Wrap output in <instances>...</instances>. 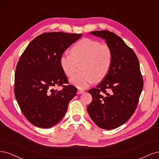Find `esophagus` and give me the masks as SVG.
Instances as JSON below:
<instances>
[{"label": "esophagus", "mask_w": 159, "mask_h": 159, "mask_svg": "<svg viewBox=\"0 0 159 159\" xmlns=\"http://www.w3.org/2000/svg\"><path fill=\"white\" fill-rule=\"evenodd\" d=\"M84 92V90L78 89V91H77V93H78V94H81V93H83Z\"/></svg>", "instance_id": "esophagus-1"}]
</instances>
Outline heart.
Returning <instances> with one entry per match:
<instances>
[{"label": "heart", "instance_id": "obj_1", "mask_svg": "<svg viewBox=\"0 0 159 159\" xmlns=\"http://www.w3.org/2000/svg\"><path fill=\"white\" fill-rule=\"evenodd\" d=\"M113 62V52L107 44L90 38H84L73 46L71 53L60 56V64L68 77L74 75L78 64L83 63L81 71L70 79V83L80 89L100 81L108 74Z\"/></svg>", "mask_w": 159, "mask_h": 159}]
</instances>
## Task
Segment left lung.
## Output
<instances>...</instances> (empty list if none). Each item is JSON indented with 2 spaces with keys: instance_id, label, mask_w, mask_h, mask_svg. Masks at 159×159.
I'll return each mask as SVG.
<instances>
[{
  "instance_id": "1",
  "label": "left lung",
  "mask_w": 159,
  "mask_h": 159,
  "mask_svg": "<svg viewBox=\"0 0 159 159\" xmlns=\"http://www.w3.org/2000/svg\"><path fill=\"white\" fill-rule=\"evenodd\" d=\"M91 34L105 40L113 52L108 74L88 92L92 102L88 112L93 121L103 129L122 125L135 111L143 87L137 57L121 38L109 30L93 31Z\"/></svg>"
}]
</instances>
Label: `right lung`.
Segmentation results:
<instances>
[{"label":"right lung","instance_id":"right-lung-1","mask_svg":"<svg viewBox=\"0 0 159 159\" xmlns=\"http://www.w3.org/2000/svg\"><path fill=\"white\" fill-rule=\"evenodd\" d=\"M81 36L61 32L42 34L30 42L19 59L14 95L23 115L34 125L50 128L59 123L75 96L77 88L68 84L60 58ZM56 86L63 88L54 90Z\"/></svg>","mask_w":159,"mask_h":159}]
</instances>
